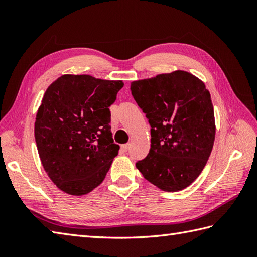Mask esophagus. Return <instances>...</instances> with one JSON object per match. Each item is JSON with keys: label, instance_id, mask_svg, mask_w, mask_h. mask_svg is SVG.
Returning <instances> with one entry per match:
<instances>
[{"label": "esophagus", "instance_id": "1", "mask_svg": "<svg viewBox=\"0 0 257 257\" xmlns=\"http://www.w3.org/2000/svg\"><path fill=\"white\" fill-rule=\"evenodd\" d=\"M121 149H122L123 151H128V149H129V145H128V144L122 145V146H121Z\"/></svg>", "mask_w": 257, "mask_h": 257}]
</instances>
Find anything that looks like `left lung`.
Listing matches in <instances>:
<instances>
[{
	"instance_id": "left-lung-1",
	"label": "left lung",
	"mask_w": 257,
	"mask_h": 257,
	"mask_svg": "<svg viewBox=\"0 0 257 257\" xmlns=\"http://www.w3.org/2000/svg\"><path fill=\"white\" fill-rule=\"evenodd\" d=\"M130 89L151 127L149 154L136 167L162 191L189 187L204 169L214 145L210 91L184 70L135 80Z\"/></svg>"
}]
</instances>
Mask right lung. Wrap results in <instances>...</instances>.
I'll list each match as a JSON object with an SVG mask.
<instances>
[{
  "mask_svg": "<svg viewBox=\"0 0 257 257\" xmlns=\"http://www.w3.org/2000/svg\"><path fill=\"white\" fill-rule=\"evenodd\" d=\"M122 80L90 75H63L46 89L36 113L34 135L47 176L70 195L99 185L118 155L110 107Z\"/></svg>",
  "mask_w": 257,
  "mask_h": 257,
  "instance_id": "1",
  "label": "right lung"
}]
</instances>
